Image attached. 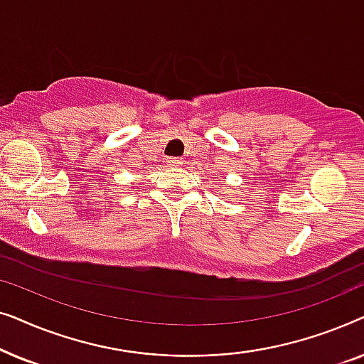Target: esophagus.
<instances>
[{
  "label": "esophagus",
  "instance_id": "34e87169",
  "mask_svg": "<svg viewBox=\"0 0 364 364\" xmlns=\"http://www.w3.org/2000/svg\"><path fill=\"white\" fill-rule=\"evenodd\" d=\"M167 164H168V166H171V167H181L182 164H183V161H181V159H177V157H171V159H168V161H167Z\"/></svg>",
  "mask_w": 364,
  "mask_h": 364
}]
</instances>
